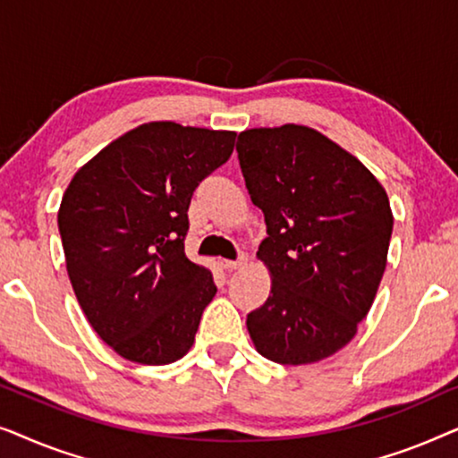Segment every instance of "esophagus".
Returning a JSON list of instances; mask_svg holds the SVG:
<instances>
[{"label": "esophagus", "instance_id": "obj_1", "mask_svg": "<svg viewBox=\"0 0 458 458\" xmlns=\"http://www.w3.org/2000/svg\"><path fill=\"white\" fill-rule=\"evenodd\" d=\"M246 265H248V256H240L237 260H221V267L229 273H233V271H237V268H242Z\"/></svg>", "mask_w": 458, "mask_h": 458}]
</instances>
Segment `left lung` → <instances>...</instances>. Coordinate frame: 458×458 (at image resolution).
Segmentation results:
<instances>
[{"label":"left lung","instance_id":"obj_1","mask_svg":"<svg viewBox=\"0 0 458 458\" xmlns=\"http://www.w3.org/2000/svg\"><path fill=\"white\" fill-rule=\"evenodd\" d=\"M237 156L268 233L256 256L271 293L248 315L250 337L268 360L312 365L346 346L371 310L390 199L356 156L304 124L242 131Z\"/></svg>","mask_w":458,"mask_h":458}]
</instances>
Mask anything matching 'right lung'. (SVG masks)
I'll use <instances>...</instances> for the list:
<instances>
[{
    "instance_id": "1",
    "label": "right lung",
    "mask_w": 458,
    "mask_h": 458,
    "mask_svg": "<svg viewBox=\"0 0 458 458\" xmlns=\"http://www.w3.org/2000/svg\"><path fill=\"white\" fill-rule=\"evenodd\" d=\"M235 131L143 123L74 173L58 229L74 296L123 359L168 365L190 352L216 285L185 256L199 181L229 160Z\"/></svg>"
}]
</instances>
